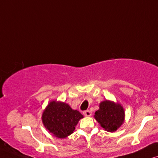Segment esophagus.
<instances>
[{"mask_svg":"<svg viewBox=\"0 0 158 158\" xmlns=\"http://www.w3.org/2000/svg\"><path fill=\"white\" fill-rule=\"evenodd\" d=\"M84 115H85V116H90V115H92V112L89 110H85V112H84Z\"/></svg>","mask_w":158,"mask_h":158,"instance_id":"obj_1","label":"esophagus"}]
</instances>
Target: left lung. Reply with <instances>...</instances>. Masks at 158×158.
Here are the masks:
<instances>
[{"mask_svg": "<svg viewBox=\"0 0 158 158\" xmlns=\"http://www.w3.org/2000/svg\"><path fill=\"white\" fill-rule=\"evenodd\" d=\"M94 117L106 131L113 132L124 121V109L118 102L105 100L100 102V109L94 113Z\"/></svg>", "mask_w": 158, "mask_h": 158, "instance_id": "1", "label": "left lung"}]
</instances>
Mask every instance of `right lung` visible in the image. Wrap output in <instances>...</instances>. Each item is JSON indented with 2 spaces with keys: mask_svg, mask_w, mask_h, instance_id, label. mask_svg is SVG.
Segmentation results:
<instances>
[{
  "mask_svg": "<svg viewBox=\"0 0 158 158\" xmlns=\"http://www.w3.org/2000/svg\"><path fill=\"white\" fill-rule=\"evenodd\" d=\"M83 115L73 110L68 104L52 100L48 105L42 115L46 129L53 136L64 139L73 132L75 127Z\"/></svg>",
  "mask_w": 158,
  "mask_h": 158,
  "instance_id": "1",
  "label": "right lung"
}]
</instances>
